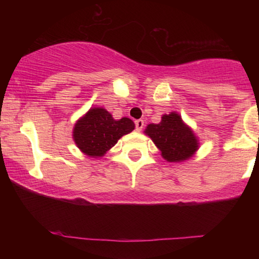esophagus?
<instances>
[{
	"label": "esophagus",
	"mask_w": 259,
	"mask_h": 259,
	"mask_svg": "<svg viewBox=\"0 0 259 259\" xmlns=\"http://www.w3.org/2000/svg\"><path fill=\"white\" fill-rule=\"evenodd\" d=\"M143 127H144V120H141V119L136 120V130H137V132H140V131L143 130Z\"/></svg>",
	"instance_id": "34e87169"
}]
</instances>
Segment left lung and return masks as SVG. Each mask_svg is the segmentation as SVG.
<instances>
[{
  "label": "left lung",
  "mask_w": 259,
  "mask_h": 259,
  "mask_svg": "<svg viewBox=\"0 0 259 259\" xmlns=\"http://www.w3.org/2000/svg\"><path fill=\"white\" fill-rule=\"evenodd\" d=\"M145 133L160 150L162 158L169 162L187 160L199 147L193 131L177 112L164 114L159 123L147 125Z\"/></svg>",
  "instance_id": "left-lung-1"
}]
</instances>
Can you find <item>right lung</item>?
I'll return each mask as SVG.
<instances>
[{
    "label": "right lung",
    "mask_w": 259,
    "mask_h": 259,
    "mask_svg": "<svg viewBox=\"0 0 259 259\" xmlns=\"http://www.w3.org/2000/svg\"><path fill=\"white\" fill-rule=\"evenodd\" d=\"M134 127V122L128 118L115 120L105 108L93 107L76 121L73 139L82 153L99 158L111 150L122 136L132 132Z\"/></svg>",
    "instance_id": "add662e5"
}]
</instances>
